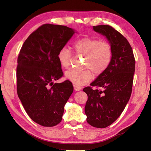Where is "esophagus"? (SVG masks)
<instances>
[{"label": "esophagus", "mask_w": 151, "mask_h": 151, "mask_svg": "<svg viewBox=\"0 0 151 151\" xmlns=\"http://www.w3.org/2000/svg\"><path fill=\"white\" fill-rule=\"evenodd\" d=\"M74 89H75V91H79L81 89V86H79L74 85Z\"/></svg>", "instance_id": "34e87169"}]
</instances>
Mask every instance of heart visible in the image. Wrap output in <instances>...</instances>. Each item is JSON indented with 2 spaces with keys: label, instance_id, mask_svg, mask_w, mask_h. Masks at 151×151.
Listing matches in <instances>:
<instances>
[{
  "label": "heart",
  "instance_id": "obj_1",
  "mask_svg": "<svg viewBox=\"0 0 151 151\" xmlns=\"http://www.w3.org/2000/svg\"><path fill=\"white\" fill-rule=\"evenodd\" d=\"M76 54L86 57L84 70H71L65 74L66 78L74 85L83 86L90 82L94 75L99 76L107 70L111 63L113 50L111 43L97 38L83 37L74 43ZM73 55L69 48L63 47L58 50L57 58L61 67L68 69L71 65Z\"/></svg>",
  "mask_w": 151,
  "mask_h": 151
}]
</instances>
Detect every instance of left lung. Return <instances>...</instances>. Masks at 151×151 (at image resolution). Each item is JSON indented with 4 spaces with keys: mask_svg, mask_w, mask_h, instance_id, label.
Returning a JSON list of instances; mask_svg holds the SVG:
<instances>
[{
    "mask_svg": "<svg viewBox=\"0 0 151 151\" xmlns=\"http://www.w3.org/2000/svg\"><path fill=\"white\" fill-rule=\"evenodd\" d=\"M93 29L105 36L113 50L111 63L107 70L99 75L91 86L83 89L88 96L85 109L86 121L94 127L103 129L119 118L129 101L135 59L129 41L113 27L98 25L93 26Z\"/></svg>",
    "mask_w": 151,
    "mask_h": 151,
    "instance_id": "obj_1",
    "label": "left lung"
}]
</instances>
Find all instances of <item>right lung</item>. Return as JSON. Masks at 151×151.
Returning a JSON list of instances; mask_svg holds the SVG:
<instances>
[{
	"mask_svg": "<svg viewBox=\"0 0 151 151\" xmlns=\"http://www.w3.org/2000/svg\"><path fill=\"white\" fill-rule=\"evenodd\" d=\"M74 33L63 25L42 24L25 40L18 57V96L30 118L43 127L60 123L64 106L73 92L69 81L54 82L63 76L58 50Z\"/></svg>",
	"mask_w": 151,
	"mask_h": 151,
	"instance_id": "1",
	"label": "right lung"
}]
</instances>
